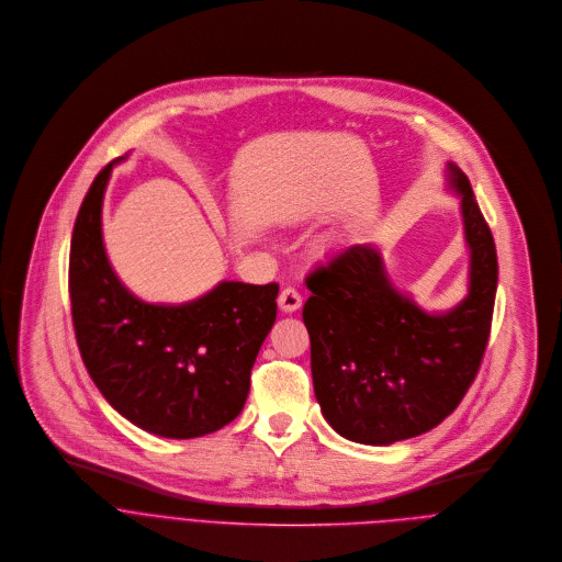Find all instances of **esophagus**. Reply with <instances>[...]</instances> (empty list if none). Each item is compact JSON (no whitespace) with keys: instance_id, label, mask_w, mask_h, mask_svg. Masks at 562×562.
<instances>
[{"instance_id":"34e87169","label":"esophagus","mask_w":562,"mask_h":562,"mask_svg":"<svg viewBox=\"0 0 562 562\" xmlns=\"http://www.w3.org/2000/svg\"><path fill=\"white\" fill-rule=\"evenodd\" d=\"M301 305H303V296L299 294V290H294V288H290V285L281 290V294H279V307H281L283 312L292 314V312H296Z\"/></svg>"}]
</instances>
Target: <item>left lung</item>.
<instances>
[{"label": "left lung", "instance_id": "obj_1", "mask_svg": "<svg viewBox=\"0 0 562 562\" xmlns=\"http://www.w3.org/2000/svg\"><path fill=\"white\" fill-rule=\"evenodd\" d=\"M463 196L472 252L470 294L454 310L427 314L387 281L381 255L350 246L314 268L303 305L314 394L341 436L390 445L429 431L474 383L492 329L498 261L470 179L450 164Z\"/></svg>", "mask_w": 562, "mask_h": 562}]
</instances>
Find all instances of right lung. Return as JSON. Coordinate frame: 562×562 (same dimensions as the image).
<instances>
[{
	"mask_svg": "<svg viewBox=\"0 0 562 562\" xmlns=\"http://www.w3.org/2000/svg\"><path fill=\"white\" fill-rule=\"evenodd\" d=\"M115 161L79 207L68 266L77 346L103 398L137 427L196 438L239 416L250 374L277 318L279 285L223 281L186 305H150L112 272L101 201Z\"/></svg>",
	"mask_w": 562,
	"mask_h": 562,
	"instance_id": "right-lung-1",
	"label": "right lung"
}]
</instances>
